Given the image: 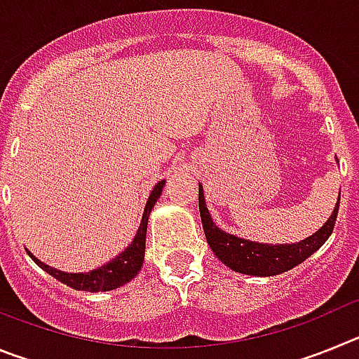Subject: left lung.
I'll use <instances>...</instances> for the list:
<instances>
[{"label": "left lung", "instance_id": "obj_1", "mask_svg": "<svg viewBox=\"0 0 359 359\" xmlns=\"http://www.w3.org/2000/svg\"><path fill=\"white\" fill-rule=\"evenodd\" d=\"M340 208V196L336 203L334 210L327 223L323 224L316 233H313L307 239L293 244H262L253 243L248 239H241V237L231 236L226 231L219 230L214 224L205 205V196L203 189L199 185V212H201V223L205 230L208 244H210L212 252L215 253L219 261L226 264L237 273L244 275H255V277H271V275H280L287 269L294 268L300 262H304L307 257H311L316 250L322 246L329 236L332 233V228L336 223V215Z\"/></svg>", "mask_w": 359, "mask_h": 359}]
</instances>
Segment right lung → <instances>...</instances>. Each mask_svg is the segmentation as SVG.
<instances>
[{"mask_svg":"<svg viewBox=\"0 0 359 359\" xmlns=\"http://www.w3.org/2000/svg\"><path fill=\"white\" fill-rule=\"evenodd\" d=\"M165 182L161 180L160 183H156V187L152 189L151 196L147 199V205H145L144 215H142V223L138 231H136L135 239L129 244L128 248L123 250L120 255H116L113 261H109L107 264L100 266L97 269H91L88 273H65L61 269H55L52 266L44 264L37 259L36 255H32L28 252V255L32 257V261L36 262L41 269H44L46 273L52 275L53 278H57L59 282L66 284V286L73 287L77 291H90V293H98V291H111L116 290V287L128 284L131 278H135L138 275V271L142 269L144 264V255H145V236H147V221L149 214H151L154 203L158 201V198L161 196V189H163Z\"/></svg>","mask_w":359,"mask_h":359,"instance_id":"right-lung-1","label":"right lung"}]
</instances>
